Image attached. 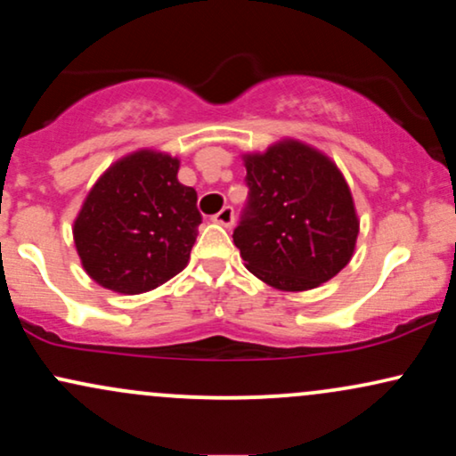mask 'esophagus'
<instances>
[{
  "instance_id": "1",
  "label": "esophagus",
  "mask_w": 456,
  "mask_h": 456,
  "mask_svg": "<svg viewBox=\"0 0 456 456\" xmlns=\"http://www.w3.org/2000/svg\"><path fill=\"white\" fill-rule=\"evenodd\" d=\"M233 218H235L233 208H232V206H224L221 212L214 214L212 221H214V223H218V224H223V227H232V224H233Z\"/></svg>"
}]
</instances>
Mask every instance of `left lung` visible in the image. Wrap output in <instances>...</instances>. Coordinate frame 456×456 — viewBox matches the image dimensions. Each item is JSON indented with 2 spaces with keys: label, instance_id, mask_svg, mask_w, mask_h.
Wrapping results in <instances>:
<instances>
[{
  "label": "left lung",
  "instance_id": "left-lung-1",
  "mask_svg": "<svg viewBox=\"0 0 456 456\" xmlns=\"http://www.w3.org/2000/svg\"><path fill=\"white\" fill-rule=\"evenodd\" d=\"M248 197L233 229L246 268L276 289L337 276L358 238L352 192L332 160L297 141L246 156Z\"/></svg>",
  "mask_w": 456,
  "mask_h": 456
}]
</instances>
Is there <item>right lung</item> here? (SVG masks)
Returning <instances> with one entry per match:
<instances>
[{
	"mask_svg": "<svg viewBox=\"0 0 456 456\" xmlns=\"http://www.w3.org/2000/svg\"><path fill=\"white\" fill-rule=\"evenodd\" d=\"M180 162L137 151L115 162L75 221L83 268L118 294H143L186 268L201 214L195 188L177 182Z\"/></svg>",
	"mask_w": 456,
	"mask_h": 456,
	"instance_id": "add662e5",
	"label": "right lung"
}]
</instances>
